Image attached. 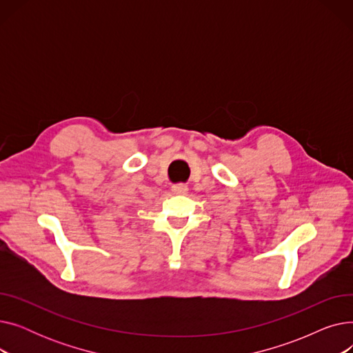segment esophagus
I'll return each instance as SVG.
<instances>
[{
    "instance_id": "obj_1",
    "label": "esophagus",
    "mask_w": 353,
    "mask_h": 353,
    "mask_svg": "<svg viewBox=\"0 0 353 353\" xmlns=\"http://www.w3.org/2000/svg\"><path fill=\"white\" fill-rule=\"evenodd\" d=\"M172 192L174 194H186L189 192V188H188V184L179 183V184H174V186L172 188Z\"/></svg>"
}]
</instances>
